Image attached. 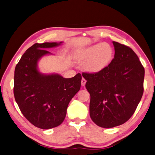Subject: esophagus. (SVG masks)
Listing matches in <instances>:
<instances>
[{"label":"esophagus","instance_id":"esophagus-1","mask_svg":"<svg viewBox=\"0 0 155 155\" xmlns=\"http://www.w3.org/2000/svg\"><path fill=\"white\" fill-rule=\"evenodd\" d=\"M86 82H87V81H86L85 79H84V78H82V80H81V85H82V86H84V85H85Z\"/></svg>","mask_w":155,"mask_h":155}]
</instances>
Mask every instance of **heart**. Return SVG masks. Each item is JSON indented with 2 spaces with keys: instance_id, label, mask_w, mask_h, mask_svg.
Wrapping results in <instances>:
<instances>
[{
  "instance_id": "obj_1",
  "label": "heart",
  "mask_w": 155,
  "mask_h": 155,
  "mask_svg": "<svg viewBox=\"0 0 155 155\" xmlns=\"http://www.w3.org/2000/svg\"><path fill=\"white\" fill-rule=\"evenodd\" d=\"M78 58L81 62H87L85 68L88 71L95 73L110 65L114 58V50L107 43L97 44L81 50Z\"/></svg>"
}]
</instances>
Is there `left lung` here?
<instances>
[{"label":"left lung","instance_id":"8db88e82","mask_svg":"<svg viewBox=\"0 0 155 155\" xmlns=\"http://www.w3.org/2000/svg\"><path fill=\"white\" fill-rule=\"evenodd\" d=\"M114 58L104 71L83 72L90 93V117L97 125L114 128L126 122L144 91V68L130 47L113 41Z\"/></svg>","mask_w":155,"mask_h":155}]
</instances>
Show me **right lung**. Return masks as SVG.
<instances>
[{
    "instance_id": "1",
    "label": "right lung",
    "mask_w": 155,
    "mask_h": 155,
    "mask_svg": "<svg viewBox=\"0 0 155 155\" xmlns=\"http://www.w3.org/2000/svg\"><path fill=\"white\" fill-rule=\"evenodd\" d=\"M61 44H33L21 56L15 69V101L26 119L44 130L55 128L63 122L68 104L81 88L80 73L65 78L58 74H44L38 71V60L50 54L45 49Z\"/></svg>"
}]
</instances>
